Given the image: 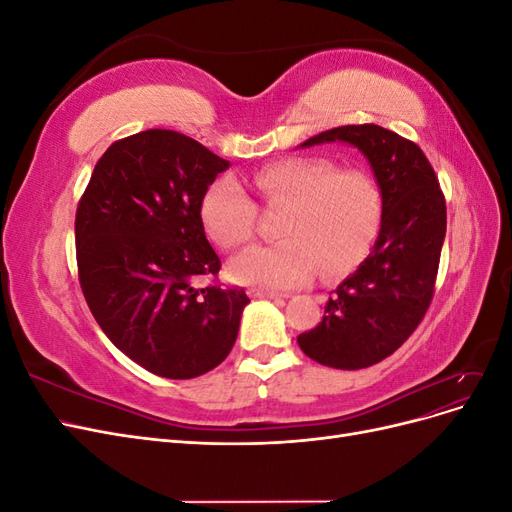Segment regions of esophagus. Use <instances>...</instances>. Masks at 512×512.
<instances>
[{
    "label": "esophagus",
    "instance_id": "esophagus-1",
    "mask_svg": "<svg viewBox=\"0 0 512 512\" xmlns=\"http://www.w3.org/2000/svg\"><path fill=\"white\" fill-rule=\"evenodd\" d=\"M247 294H250L252 299H282V297H286V294L273 292V290H260V288H252Z\"/></svg>",
    "mask_w": 512,
    "mask_h": 512
}]
</instances>
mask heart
<instances>
[{"label": "heart", "mask_w": 512, "mask_h": 512, "mask_svg": "<svg viewBox=\"0 0 512 512\" xmlns=\"http://www.w3.org/2000/svg\"><path fill=\"white\" fill-rule=\"evenodd\" d=\"M256 194L267 207H286L282 241L254 245L230 260L239 284L297 288L324 269L337 275L359 262L374 241L382 194L363 168H339L324 158H292L260 166L252 175ZM258 209L237 179H215L200 198L207 235L226 250L250 241Z\"/></svg>", "instance_id": "obj_1"}]
</instances>
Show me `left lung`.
<instances>
[{
  "label": "left lung",
  "instance_id": "left-lung-1",
  "mask_svg": "<svg viewBox=\"0 0 512 512\" xmlns=\"http://www.w3.org/2000/svg\"><path fill=\"white\" fill-rule=\"evenodd\" d=\"M342 141L367 158L382 194L374 250L339 284L322 322L301 333V350L320 365L363 369L391 356L414 333L433 299L446 235V203L416 143L363 123L320 132L301 147Z\"/></svg>",
  "mask_w": 512,
  "mask_h": 512
}]
</instances>
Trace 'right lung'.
<instances>
[{
	"instance_id": "obj_1",
	"label": "right lung",
	"mask_w": 512,
	"mask_h": 512,
	"mask_svg": "<svg viewBox=\"0 0 512 512\" xmlns=\"http://www.w3.org/2000/svg\"><path fill=\"white\" fill-rule=\"evenodd\" d=\"M228 164L181 132H138L104 151L76 209V265L91 314L123 354L162 378L218 367L250 303L243 288L196 286L222 267L200 198Z\"/></svg>"
}]
</instances>
